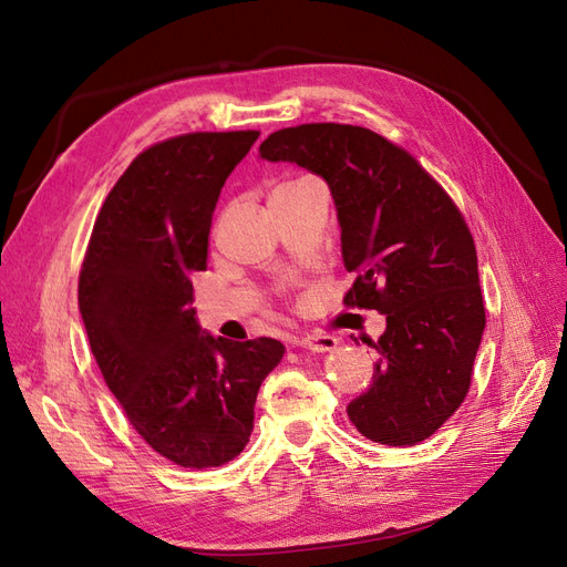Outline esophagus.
<instances>
[{"instance_id":"1","label":"esophagus","mask_w":567,"mask_h":567,"mask_svg":"<svg viewBox=\"0 0 567 567\" xmlns=\"http://www.w3.org/2000/svg\"><path fill=\"white\" fill-rule=\"evenodd\" d=\"M293 346L312 350V352H329L338 346V340L333 336H326V333H307L302 338H296Z\"/></svg>"}]
</instances>
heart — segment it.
Returning <instances> with one entry per match:
<instances>
[{"instance_id": "1", "label": "heart", "mask_w": 567, "mask_h": 567, "mask_svg": "<svg viewBox=\"0 0 567 567\" xmlns=\"http://www.w3.org/2000/svg\"><path fill=\"white\" fill-rule=\"evenodd\" d=\"M302 184H307V179H296V182H286V184H281L277 192L274 194H286V192H293V188H300Z\"/></svg>"}]
</instances>
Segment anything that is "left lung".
Returning a JSON list of instances; mask_svg holds the SVG:
<instances>
[{
    "instance_id": "8db88e82",
    "label": "left lung",
    "mask_w": 567,
    "mask_h": 567,
    "mask_svg": "<svg viewBox=\"0 0 567 567\" xmlns=\"http://www.w3.org/2000/svg\"><path fill=\"white\" fill-rule=\"evenodd\" d=\"M265 161L312 169L331 186L346 307L385 315L367 392L348 404L364 437L411 447L466 400L485 331L473 234L452 196L411 153L367 127L310 123L271 132Z\"/></svg>"
}]
</instances>
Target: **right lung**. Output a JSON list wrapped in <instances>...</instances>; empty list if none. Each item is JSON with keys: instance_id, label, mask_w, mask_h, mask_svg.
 Masks as SVG:
<instances>
[{"instance_id": "obj_1", "label": "right lung", "mask_w": 567, "mask_h": 567, "mask_svg": "<svg viewBox=\"0 0 567 567\" xmlns=\"http://www.w3.org/2000/svg\"><path fill=\"white\" fill-rule=\"evenodd\" d=\"M257 136L188 132L142 151L101 205L80 267L101 375L148 447L182 468L244 452L257 390L284 357L274 338L200 333L192 307L219 192Z\"/></svg>"}]
</instances>
